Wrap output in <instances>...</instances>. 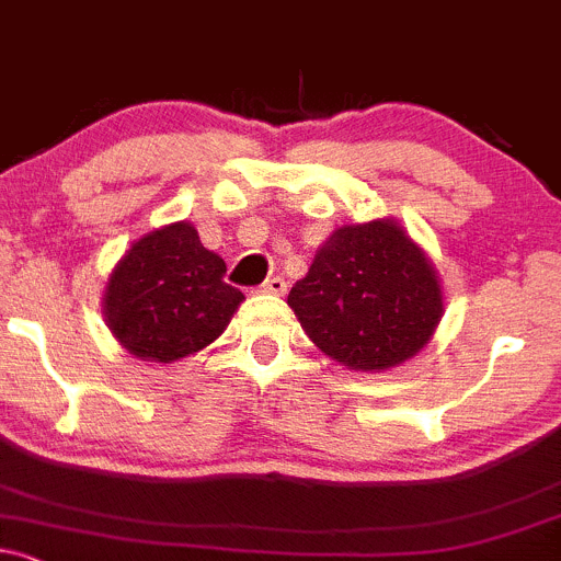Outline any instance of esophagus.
Wrapping results in <instances>:
<instances>
[{
  "mask_svg": "<svg viewBox=\"0 0 561 561\" xmlns=\"http://www.w3.org/2000/svg\"><path fill=\"white\" fill-rule=\"evenodd\" d=\"M262 291L264 294H275V297H283L286 294V280L283 278H270L262 283Z\"/></svg>",
  "mask_w": 561,
  "mask_h": 561,
  "instance_id": "esophagus-1",
  "label": "esophagus"
}]
</instances>
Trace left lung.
Here are the masks:
<instances>
[{
    "instance_id": "obj_1",
    "label": "left lung",
    "mask_w": 561,
    "mask_h": 561,
    "mask_svg": "<svg viewBox=\"0 0 561 561\" xmlns=\"http://www.w3.org/2000/svg\"><path fill=\"white\" fill-rule=\"evenodd\" d=\"M288 307L331 360L351 371H385L433 340L444 288L423 245L388 216L336 227L294 283Z\"/></svg>"
}]
</instances>
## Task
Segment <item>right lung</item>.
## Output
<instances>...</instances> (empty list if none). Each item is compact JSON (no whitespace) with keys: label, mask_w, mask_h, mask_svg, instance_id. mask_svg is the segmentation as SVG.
<instances>
[{"label":"right lung","mask_w":561,"mask_h":561,"mask_svg":"<svg viewBox=\"0 0 561 561\" xmlns=\"http://www.w3.org/2000/svg\"><path fill=\"white\" fill-rule=\"evenodd\" d=\"M225 273L195 225L158 227L114 264L101 299L106 327L138 360L176 364L219 340L245 299Z\"/></svg>","instance_id":"right-lung-1"}]
</instances>
